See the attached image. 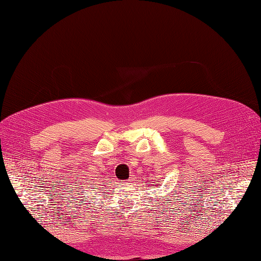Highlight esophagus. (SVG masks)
Listing matches in <instances>:
<instances>
[{"label":"esophagus","instance_id":"esophagus-1","mask_svg":"<svg viewBox=\"0 0 261 261\" xmlns=\"http://www.w3.org/2000/svg\"><path fill=\"white\" fill-rule=\"evenodd\" d=\"M132 180H133V179H130V181H132ZM127 184H130V183H127Z\"/></svg>","mask_w":261,"mask_h":261}]
</instances>
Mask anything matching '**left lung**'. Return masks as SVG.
<instances>
[{"mask_svg":"<svg viewBox=\"0 0 261 261\" xmlns=\"http://www.w3.org/2000/svg\"><path fill=\"white\" fill-rule=\"evenodd\" d=\"M160 181H161V180H160ZM159 185H160V184H159ZM154 186H155V184H154ZM159 199H161V198H159ZM165 204H167V203H165ZM159 206H160V204H159ZM165 211H167V210H165ZM172 212H173V211H172Z\"/></svg>","mask_w":261,"mask_h":261,"instance_id":"8db88e82","label":"left lung"}]
</instances>
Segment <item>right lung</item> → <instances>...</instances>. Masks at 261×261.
Listing matches in <instances>:
<instances>
[{
    "label": "right lung",
    "instance_id": "1",
    "mask_svg": "<svg viewBox=\"0 0 261 261\" xmlns=\"http://www.w3.org/2000/svg\"><path fill=\"white\" fill-rule=\"evenodd\" d=\"M90 185H91V184H90Z\"/></svg>",
    "mask_w": 261,
    "mask_h": 261
}]
</instances>
